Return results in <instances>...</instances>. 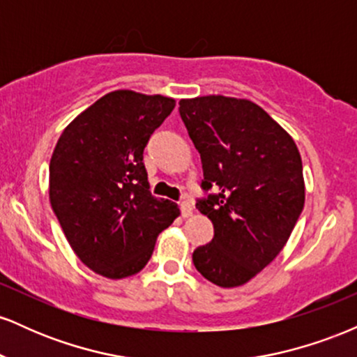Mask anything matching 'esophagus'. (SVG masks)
<instances>
[{"label":"esophagus","mask_w":357,"mask_h":357,"mask_svg":"<svg viewBox=\"0 0 357 357\" xmlns=\"http://www.w3.org/2000/svg\"><path fill=\"white\" fill-rule=\"evenodd\" d=\"M181 215L184 216V218H190V216L192 215V203L190 202V199H184V202L181 203Z\"/></svg>","instance_id":"obj_1"}]
</instances>
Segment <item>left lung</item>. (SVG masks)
<instances>
[{"instance_id": "8db88e82", "label": "left lung", "mask_w": 357, "mask_h": 357, "mask_svg": "<svg viewBox=\"0 0 357 357\" xmlns=\"http://www.w3.org/2000/svg\"><path fill=\"white\" fill-rule=\"evenodd\" d=\"M179 114L202 155V188L216 191L196 203L211 220L215 236L192 252V264L215 285H243L280 253L301 216V153L252 100L181 99Z\"/></svg>"}]
</instances>
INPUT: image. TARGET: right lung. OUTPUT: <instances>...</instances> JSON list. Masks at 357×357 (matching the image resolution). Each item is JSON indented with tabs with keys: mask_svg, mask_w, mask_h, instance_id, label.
<instances>
[{
	"mask_svg": "<svg viewBox=\"0 0 357 357\" xmlns=\"http://www.w3.org/2000/svg\"><path fill=\"white\" fill-rule=\"evenodd\" d=\"M174 105L171 97L114 90L73 119L53 149V213L82 264L102 277L141 272L179 216L178 204L151 195L142 162Z\"/></svg>",
	"mask_w": 357,
	"mask_h": 357,
	"instance_id": "add662e5",
	"label": "right lung"
}]
</instances>
